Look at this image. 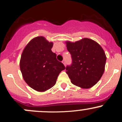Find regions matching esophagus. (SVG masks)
<instances>
[{"label":"esophagus","mask_w":122,"mask_h":122,"mask_svg":"<svg viewBox=\"0 0 122 122\" xmlns=\"http://www.w3.org/2000/svg\"><path fill=\"white\" fill-rule=\"evenodd\" d=\"M62 62L63 63V64H64V65H66V61H65V60H63V61H62Z\"/></svg>","instance_id":"obj_1"}]
</instances>
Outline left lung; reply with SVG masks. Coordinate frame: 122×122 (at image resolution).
I'll use <instances>...</instances> for the list:
<instances>
[{"label": "left lung", "instance_id": "obj_1", "mask_svg": "<svg viewBox=\"0 0 122 122\" xmlns=\"http://www.w3.org/2000/svg\"><path fill=\"white\" fill-rule=\"evenodd\" d=\"M72 63L66 67L73 84L90 88L101 79L104 72L106 56L101 46L95 41L85 38L75 42H66Z\"/></svg>", "mask_w": 122, "mask_h": 122}]
</instances>
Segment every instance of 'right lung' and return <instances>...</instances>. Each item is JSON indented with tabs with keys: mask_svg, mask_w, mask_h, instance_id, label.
<instances>
[{
	"mask_svg": "<svg viewBox=\"0 0 122 122\" xmlns=\"http://www.w3.org/2000/svg\"><path fill=\"white\" fill-rule=\"evenodd\" d=\"M53 43L45 37L33 38L25 47L20 60V69L25 82L38 92L53 87L65 66L52 52Z\"/></svg>",
	"mask_w": 122,
	"mask_h": 122,
	"instance_id": "add662e5",
	"label": "right lung"
}]
</instances>
